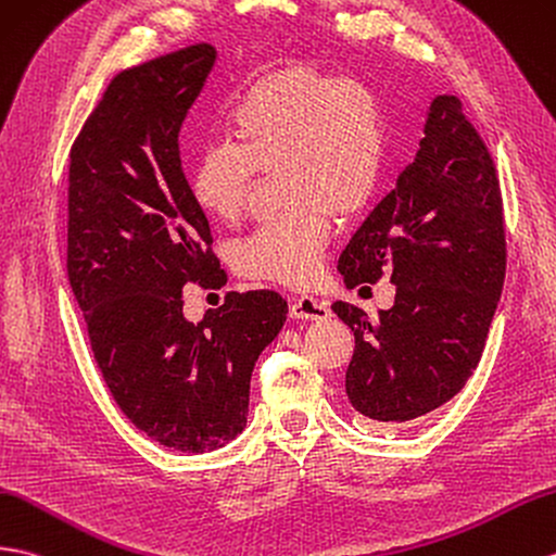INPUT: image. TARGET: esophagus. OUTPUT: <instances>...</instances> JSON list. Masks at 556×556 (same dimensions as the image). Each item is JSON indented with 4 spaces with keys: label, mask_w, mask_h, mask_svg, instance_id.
Segmentation results:
<instances>
[{
    "label": "esophagus",
    "mask_w": 556,
    "mask_h": 556,
    "mask_svg": "<svg viewBox=\"0 0 556 556\" xmlns=\"http://www.w3.org/2000/svg\"><path fill=\"white\" fill-rule=\"evenodd\" d=\"M289 315L295 319H327L331 309L321 301L313 299V295H299V299L291 301Z\"/></svg>",
    "instance_id": "obj_1"
}]
</instances>
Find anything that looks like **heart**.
<instances>
[{
	"label": "heart",
	"mask_w": 556,
	"mask_h": 556,
	"mask_svg": "<svg viewBox=\"0 0 556 556\" xmlns=\"http://www.w3.org/2000/svg\"><path fill=\"white\" fill-rule=\"evenodd\" d=\"M231 144L205 147L189 173V193L215 223L235 225L257 173H277L283 211L237 243L243 277L307 287L319 273L333 217L351 223L377 193L386 161L379 94L355 77L295 63L269 71L225 113Z\"/></svg>",
	"instance_id": "obj_1"
}]
</instances>
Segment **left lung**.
Returning <instances> with one entry per match:
<instances>
[{"label":"left lung","mask_w":556,"mask_h":556,"mask_svg":"<svg viewBox=\"0 0 556 556\" xmlns=\"http://www.w3.org/2000/svg\"><path fill=\"white\" fill-rule=\"evenodd\" d=\"M351 289L389 275L395 303L379 319L337 301L355 333L345 371L351 405L379 426L445 405L483 355L505 283L500 177L457 97H435L415 163L339 257Z\"/></svg>","instance_id":"8db88e82"}]
</instances>
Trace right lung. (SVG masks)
I'll list each match as a JSON object with an SVG mask.
<instances>
[{"label":"right lung","instance_id":"1","mask_svg":"<svg viewBox=\"0 0 556 556\" xmlns=\"http://www.w3.org/2000/svg\"><path fill=\"white\" fill-rule=\"evenodd\" d=\"M215 63L191 45L111 80L71 147L68 279L109 391L179 453L235 441L255 359L287 321L277 291H227L193 325L187 283L223 287L208 217L189 193L179 127Z\"/></svg>","mask_w":556,"mask_h":556}]
</instances>
